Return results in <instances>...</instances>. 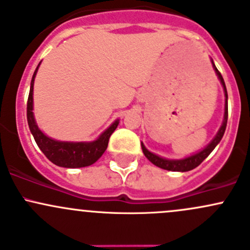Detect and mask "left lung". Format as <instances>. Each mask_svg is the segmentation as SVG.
<instances>
[{
	"mask_svg": "<svg viewBox=\"0 0 250 250\" xmlns=\"http://www.w3.org/2000/svg\"><path fill=\"white\" fill-rule=\"evenodd\" d=\"M213 67H214L215 73L218 74V77H219L221 84H223L224 91H225V97H226L224 122H223V125H221L220 130L218 131L217 136H215L214 140H213L212 142L208 144V146H206L203 150L199 151V153L195 154V155L189 156V158L183 159V160H167V159L160 158V156L155 155V154H153V153H150L149 150H146V146H144L143 143H142V150H143L144 155H146V158L148 159V160L150 161L151 164L155 165V166L160 167V168H163V169H167V171H176V172H187V171H190V169H194L195 167L199 166V165L201 164L202 161L205 160V159L207 158V156L209 155L210 153H212L213 149L217 146V144L219 143L221 138H223L224 132H225V128H226V124H228V91H226L225 82H224L223 76H221L220 72L218 71V68L215 67L214 63H213Z\"/></svg>",
	"mask_w": 250,
	"mask_h": 250,
	"instance_id": "8db88e82",
	"label": "left lung"
}]
</instances>
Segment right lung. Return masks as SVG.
Wrapping results in <instances>:
<instances>
[{
  "mask_svg": "<svg viewBox=\"0 0 250 250\" xmlns=\"http://www.w3.org/2000/svg\"><path fill=\"white\" fill-rule=\"evenodd\" d=\"M38 66H40V63H38ZM38 66L37 68H36L35 73H33L32 81H31L30 94L29 99H27L26 109L27 123H29L30 131L31 133H32L37 146H40V149L43 151V154L47 156L51 163L58 165V166L60 167L77 168V167L90 166V165L96 163V161L101 158L102 154L106 151L110 135H112V133L114 132L115 128H117L118 124H119V120L113 123V124L110 125L96 141H94V142H60V141L51 140V138L47 137V136L38 128V126L36 125L32 112L33 81H35Z\"/></svg>",
  "mask_w": 250,
  "mask_h": 250,
  "instance_id": "obj_1",
  "label": "right lung"
}]
</instances>
